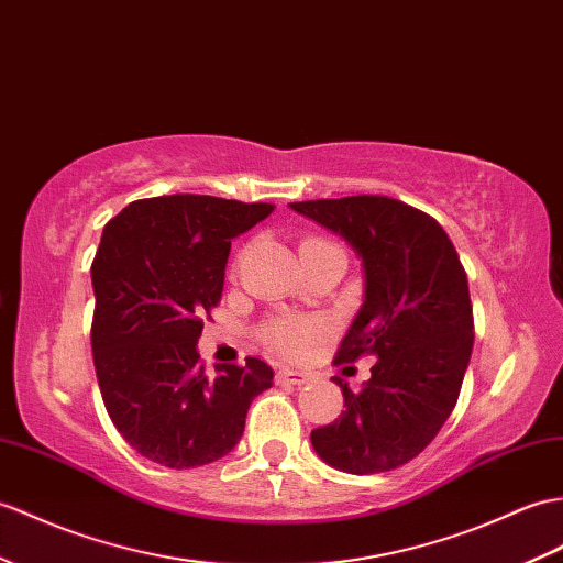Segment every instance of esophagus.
Wrapping results in <instances>:
<instances>
[{"mask_svg": "<svg viewBox=\"0 0 563 563\" xmlns=\"http://www.w3.org/2000/svg\"><path fill=\"white\" fill-rule=\"evenodd\" d=\"M278 382H280V384L302 386V384L309 382V374H307V372H299V369H280V372H278Z\"/></svg>", "mask_w": 563, "mask_h": 563, "instance_id": "34e87169", "label": "esophagus"}]
</instances>
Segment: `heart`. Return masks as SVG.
I'll return each mask as SVG.
<instances>
[{"mask_svg":"<svg viewBox=\"0 0 563 563\" xmlns=\"http://www.w3.org/2000/svg\"><path fill=\"white\" fill-rule=\"evenodd\" d=\"M335 246L325 238H305L299 244V254L311 252V250H329ZM319 335V325L309 321H297V319H276L264 325V341L278 352L285 355H299L309 343L311 338Z\"/></svg>","mask_w":563,"mask_h":563,"instance_id":"b5f03b06","label":"heart"}]
</instances>
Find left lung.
<instances>
[{"instance_id": "1", "label": "left lung", "mask_w": 563, "mask_h": 563, "mask_svg": "<svg viewBox=\"0 0 563 563\" xmlns=\"http://www.w3.org/2000/svg\"><path fill=\"white\" fill-rule=\"evenodd\" d=\"M352 246L364 268V302L335 364L376 357L335 422L311 431L323 463L352 475L388 473L420 455L459 400L473 355L467 276L439 222L388 196L290 203Z\"/></svg>"}]
</instances>
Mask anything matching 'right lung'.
Masks as SVG:
<instances>
[{
    "mask_svg": "<svg viewBox=\"0 0 563 563\" xmlns=\"http://www.w3.org/2000/svg\"><path fill=\"white\" fill-rule=\"evenodd\" d=\"M273 208L173 194L129 203L104 225L90 347L110 420L143 459L175 470L222 459L271 388L264 360L206 372L196 343L220 302L230 242Z\"/></svg>",
    "mask_w": 563,
    "mask_h": 563,
    "instance_id": "add662e5",
    "label": "right lung"
}]
</instances>
